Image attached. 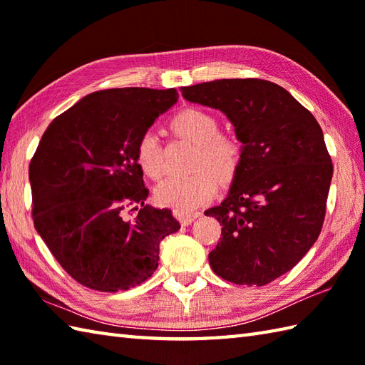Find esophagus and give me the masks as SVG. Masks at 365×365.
Here are the masks:
<instances>
[{
    "instance_id": "1",
    "label": "esophagus",
    "mask_w": 365,
    "mask_h": 365,
    "mask_svg": "<svg viewBox=\"0 0 365 365\" xmlns=\"http://www.w3.org/2000/svg\"><path fill=\"white\" fill-rule=\"evenodd\" d=\"M174 216L175 218L182 222V226H190V224L195 221L197 216H200V213H185V212H178V210H174Z\"/></svg>"
}]
</instances>
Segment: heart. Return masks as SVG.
I'll list each match as a JSON object with an SVG mask.
<instances>
[{
    "label": "heart",
    "instance_id": "heart-1",
    "mask_svg": "<svg viewBox=\"0 0 365 365\" xmlns=\"http://www.w3.org/2000/svg\"><path fill=\"white\" fill-rule=\"evenodd\" d=\"M169 128L177 138L196 145L188 175H169L155 188L160 205L178 212H190L215 197L218 183H229L242 163V145L238 139L220 131L215 114L185 108L173 115ZM136 163L143 173L157 180L165 173V147L153 131L147 130L136 143Z\"/></svg>",
    "mask_w": 365,
    "mask_h": 365
}]
</instances>
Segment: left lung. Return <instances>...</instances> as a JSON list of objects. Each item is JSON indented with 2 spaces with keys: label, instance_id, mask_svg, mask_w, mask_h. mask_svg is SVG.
<instances>
[{
  "label": "left lung",
  "instance_id": "8db88e82",
  "mask_svg": "<svg viewBox=\"0 0 365 365\" xmlns=\"http://www.w3.org/2000/svg\"><path fill=\"white\" fill-rule=\"evenodd\" d=\"M182 96L222 111L243 144L229 196L205 212L222 226L210 267L238 285L274 281L304 257L323 227L332 163L322 127L267 80H215L182 88Z\"/></svg>",
  "mask_w": 365,
  "mask_h": 365
}]
</instances>
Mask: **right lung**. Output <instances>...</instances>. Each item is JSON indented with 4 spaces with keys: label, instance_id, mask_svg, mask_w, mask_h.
<instances>
[{
    "label": "right lung",
    "instance_id": "right-lung-1",
    "mask_svg": "<svg viewBox=\"0 0 365 365\" xmlns=\"http://www.w3.org/2000/svg\"><path fill=\"white\" fill-rule=\"evenodd\" d=\"M177 98L174 88L92 92L50 123L31 158L34 227L88 289L143 284L158 267L161 240L180 229L168 208L145 204L135 155L139 136Z\"/></svg>",
    "mask_w": 365,
    "mask_h": 365
}]
</instances>
